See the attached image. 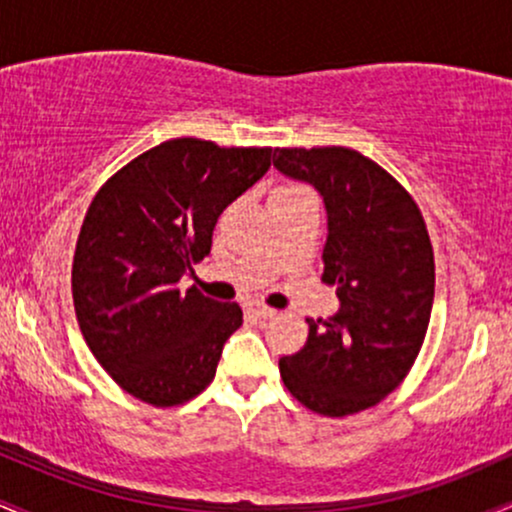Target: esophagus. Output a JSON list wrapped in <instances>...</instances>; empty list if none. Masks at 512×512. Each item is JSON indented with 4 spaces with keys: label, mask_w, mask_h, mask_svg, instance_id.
Returning a JSON list of instances; mask_svg holds the SVG:
<instances>
[{
    "label": "esophagus",
    "mask_w": 512,
    "mask_h": 512,
    "mask_svg": "<svg viewBox=\"0 0 512 512\" xmlns=\"http://www.w3.org/2000/svg\"><path fill=\"white\" fill-rule=\"evenodd\" d=\"M252 313H255L257 317H262V320H267V317L276 315V310L269 308V305H264V303H255L252 305Z\"/></svg>",
    "instance_id": "esophagus-1"
}]
</instances>
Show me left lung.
I'll use <instances>...</instances> for the list:
<instances>
[{
	"label": "left lung",
	"mask_w": 512,
	"mask_h": 512,
	"mask_svg": "<svg viewBox=\"0 0 512 512\" xmlns=\"http://www.w3.org/2000/svg\"><path fill=\"white\" fill-rule=\"evenodd\" d=\"M274 168L320 192L327 211L322 281L339 310L308 320V342L279 361L303 407L363 411L390 395L424 344L436 264L424 216L387 170L344 146L276 149Z\"/></svg>",
	"instance_id": "left-lung-1"
}]
</instances>
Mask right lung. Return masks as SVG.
I'll return each instance as SVG.
<instances>
[{
	"label": "right lung",
	"mask_w": 512,
	"mask_h": 512,
	"mask_svg": "<svg viewBox=\"0 0 512 512\" xmlns=\"http://www.w3.org/2000/svg\"><path fill=\"white\" fill-rule=\"evenodd\" d=\"M269 166L272 149L170 139L93 197L76 240L74 310L88 349L129 395L175 407L214 380L243 310L180 291V279L209 255L221 211Z\"/></svg>",
	"instance_id": "obj_1"
}]
</instances>
